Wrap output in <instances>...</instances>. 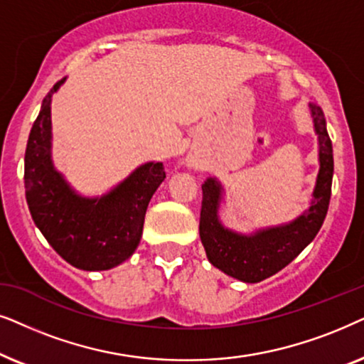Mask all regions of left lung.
<instances>
[{
  "label": "left lung",
  "instance_id": "8db88e82",
  "mask_svg": "<svg viewBox=\"0 0 364 364\" xmlns=\"http://www.w3.org/2000/svg\"><path fill=\"white\" fill-rule=\"evenodd\" d=\"M314 132L319 143V173L308 211L287 225L266 228L255 235L228 230L218 218L223 188L216 178H208L203 190L200 238L213 266L245 283H258L291 263L314 240L326 218L333 181V144L326 119L316 103H309Z\"/></svg>",
  "mask_w": 364,
  "mask_h": 364
}]
</instances>
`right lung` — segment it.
Listing matches in <instances>:
<instances>
[{
  "label": "right lung",
  "instance_id": "1",
  "mask_svg": "<svg viewBox=\"0 0 364 364\" xmlns=\"http://www.w3.org/2000/svg\"><path fill=\"white\" fill-rule=\"evenodd\" d=\"M43 100L24 153V190L35 225L63 259L86 271L123 263L141 240L148 203L166 178L163 163H146L101 198L80 196L51 161V96Z\"/></svg>",
  "mask_w": 364,
  "mask_h": 364
}]
</instances>
